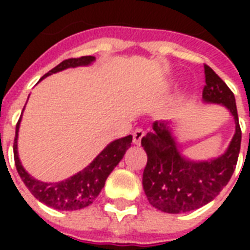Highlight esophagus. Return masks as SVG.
Here are the masks:
<instances>
[{
    "instance_id": "34e87169",
    "label": "esophagus",
    "mask_w": 250,
    "mask_h": 250,
    "mask_svg": "<svg viewBox=\"0 0 250 250\" xmlns=\"http://www.w3.org/2000/svg\"><path fill=\"white\" fill-rule=\"evenodd\" d=\"M144 135H145V132L141 128H136V129H135V131H133V133H132L133 144H135V145H140L141 139L144 137Z\"/></svg>"
}]
</instances>
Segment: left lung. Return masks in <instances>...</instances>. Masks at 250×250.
<instances>
[{
	"label": "left lung",
	"mask_w": 250,
	"mask_h": 250,
	"mask_svg": "<svg viewBox=\"0 0 250 250\" xmlns=\"http://www.w3.org/2000/svg\"><path fill=\"white\" fill-rule=\"evenodd\" d=\"M205 67L202 100L229 110L235 121V135L223 154L206 161L187 158L178 146L168 122L153 123V131L141 139L148 162L143 174V187L149 204L164 213H188L209 204L227 186L237 164L241 144L235 96L227 84Z\"/></svg>",
	"instance_id": "obj_1"
}]
</instances>
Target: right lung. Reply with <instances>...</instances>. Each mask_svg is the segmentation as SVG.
Listing matches in <instances>:
<instances>
[{
	"instance_id": "1",
	"label": "right lung",
	"mask_w": 250,
	"mask_h": 250,
	"mask_svg": "<svg viewBox=\"0 0 250 250\" xmlns=\"http://www.w3.org/2000/svg\"><path fill=\"white\" fill-rule=\"evenodd\" d=\"M94 60L96 58L92 56L66 60L54 68H52L48 74H45L41 80L52 74L63 71L66 68L89 66L90 63H93ZM21 117L19 118L17 123L15 139H14V160H15L18 174L25 187L29 189V192L39 201L49 208L62 210V211H72V210H79L89 206L100 194L110 172L121 162L125 153L127 152V149L131 146V143H132L131 135L111 141L88 166L84 167L79 172H76L75 175H72L64 180H61V182H41L25 171L19 160V156H18V132H19V127H21Z\"/></svg>"
}]
</instances>
